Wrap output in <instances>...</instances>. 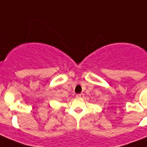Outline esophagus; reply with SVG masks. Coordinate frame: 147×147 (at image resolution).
<instances>
[{"mask_svg": "<svg viewBox=\"0 0 147 147\" xmlns=\"http://www.w3.org/2000/svg\"><path fill=\"white\" fill-rule=\"evenodd\" d=\"M76 97H77V98H82V97H84V94L81 93V94H76Z\"/></svg>", "mask_w": 147, "mask_h": 147, "instance_id": "34e87169", "label": "esophagus"}]
</instances>
